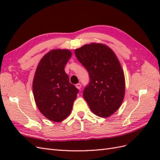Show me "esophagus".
<instances>
[{
	"label": "esophagus",
	"instance_id": "1",
	"mask_svg": "<svg viewBox=\"0 0 160 160\" xmlns=\"http://www.w3.org/2000/svg\"><path fill=\"white\" fill-rule=\"evenodd\" d=\"M76 87L77 89H81V87H82V85H81L80 83H78V84H76Z\"/></svg>",
	"mask_w": 160,
	"mask_h": 160
}]
</instances>
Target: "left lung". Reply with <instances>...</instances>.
Masks as SVG:
<instances>
[{
	"mask_svg": "<svg viewBox=\"0 0 160 160\" xmlns=\"http://www.w3.org/2000/svg\"><path fill=\"white\" fill-rule=\"evenodd\" d=\"M78 61L89 75L83 97L91 111L102 118L113 114L124 100V71L117 56L104 44L91 43L75 50Z\"/></svg>",
	"mask_w": 160,
	"mask_h": 160,
	"instance_id": "left-lung-1",
	"label": "left lung"
}]
</instances>
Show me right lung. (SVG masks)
Wrapping results in <instances>:
<instances>
[{
	"label": "right lung",
	"mask_w": 160,
	"mask_h": 160,
	"mask_svg": "<svg viewBox=\"0 0 160 160\" xmlns=\"http://www.w3.org/2000/svg\"><path fill=\"white\" fill-rule=\"evenodd\" d=\"M72 53L68 49H53L40 60L33 80L36 104L44 116L60 122L71 113L78 89L69 82L64 67Z\"/></svg>",
	"instance_id": "1"
}]
</instances>
